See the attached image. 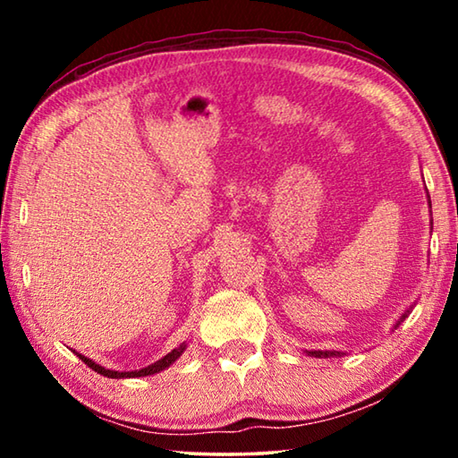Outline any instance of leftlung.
I'll use <instances>...</instances> for the list:
<instances>
[{"instance_id": "left-lung-1", "label": "left lung", "mask_w": 458, "mask_h": 458, "mask_svg": "<svg viewBox=\"0 0 458 458\" xmlns=\"http://www.w3.org/2000/svg\"><path fill=\"white\" fill-rule=\"evenodd\" d=\"M428 204H430V199H428ZM432 224V222H430ZM410 311H406L404 315L400 317V321H404L406 319V315H408ZM400 321L396 323V325H400ZM309 355H313V358H335V355H344L341 352H307Z\"/></svg>"}]
</instances>
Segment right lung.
<instances>
[{
  "mask_svg": "<svg viewBox=\"0 0 458 458\" xmlns=\"http://www.w3.org/2000/svg\"><path fill=\"white\" fill-rule=\"evenodd\" d=\"M185 352V344H182L180 347H175V350H172L169 352L167 355H164V358H161L159 361H155V363H151V366H147V368H143V369H137V371H114V369H106V368H103V366H98V363H95L92 360H89V358H84V355H81V353H76L79 355V358L87 363V366L90 368V369H95L97 374H100V376H106V377H141V376H153V374H157V371H161V369H165V368H169L172 366V363L180 358V355Z\"/></svg>",
  "mask_w": 458,
  "mask_h": 458,
  "instance_id": "1",
  "label": "right lung"
}]
</instances>
